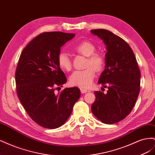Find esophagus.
Masks as SVG:
<instances>
[{"label":"esophagus","mask_w":155,"mask_h":155,"mask_svg":"<svg viewBox=\"0 0 155 155\" xmlns=\"http://www.w3.org/2000/svg\"><path fill=\"white\" fill-rule=\"evenodd\" d=\"M80 91H81V92L82 94H85V93H86V92H88V91L87 90V89L83 88H80Z\"/></svg>","instance_id":"esophagus-1"}]
</instances>
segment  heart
<instances>
[{
  "instance_id": "1",
  "label": "heart",
  "mask_w": 155,
  "mask_h": 155,
  "mask_svg": "<svg viewBox=\"0 0 155 155\" xmlns=\"http://www.w3.org/2000/svg\"><path fill=\"white\" fill-rule=\"evenodd\" d=\"M76 52L86 56V69L74 71L70 76V83L73 86L88 88L92 85L96 76V69L101 70L104 65V59L102 55L94 53L96 46L92 42L83 41L73 46ZM58 63L62 70L69 71L72 68V61L67 53L62 51L58 54Z\"/></svg>"
}]
</instances>
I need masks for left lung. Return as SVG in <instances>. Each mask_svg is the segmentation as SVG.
<instances>
[{
    "label": "left lung",
    "instance_id": "1",
    "mask_svg": "<svg viewBox=\"0 0 155 155\" xmlns=\"http://www.w3.org/2000/svg\"><path fill=\"white\" fill-rule=\"evenodd\" d=\"M106 46L105 70L98 83L107 94L94 92L92 114L101 122L112 124L124 120L132 110L140 88V72L133 50L119 36L105 29L91 30Z\"/></svg>",
    "mask_w": 155,
    "mask_h": 155
}]
</instances>
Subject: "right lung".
Segmentation results:
<instances>
[{
	"instance_id": "add662e5",
	"label": "right lung",
	"mask_w": 155,
	"mask_h": 155,
	"mask_svg": "<svg viewBox=\"0 0 155 155\" xmlns=\"http://www.w3.org/2000/svg\"><path fill=\"white\" fill-rule=\"evenodd\" d=\"M74 36L61 31L41 34L27 45L18 60L15 72L18 97L30 118L45 128L63 125L81 95L78 87L55 92L56 86L67 82L58 63V54Z\"/></svg>"
}]
</instances>
